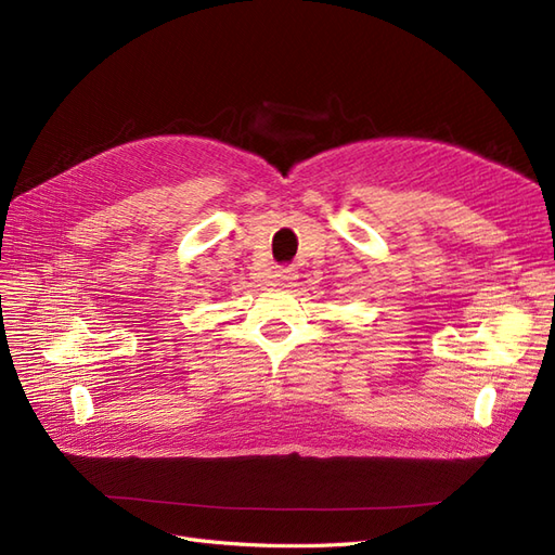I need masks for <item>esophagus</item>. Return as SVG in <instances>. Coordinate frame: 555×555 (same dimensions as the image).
<instances>
[{"instance_id":"obj_1","label":"esophagus","mask_w":555,"mask_h":555,"mask_svg":"<svg viewBox=\"0 0 555 555\" xmlns=\"http://www.w3.org/2000/svg\"><path fill=\"white\" fill-rule=\"evenodd\" d=\"M275 284L278 287H292V284L298 280V271L294 266H282L275 271Z\"/></svg>"}]
</instances>
